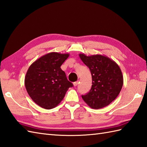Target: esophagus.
<instances>
[{
	"label": "esophagus",
	"mask_w": 147,
	"mask_h": 147,
	"mask_svg": "<svg viewBox=\"0 0 147 147\" xmlns=\"http://www.w3.org/2000/svg\"><path fill=\"white\" fill-rule=\"evenodd\" d=\"M78 83H79V82H78V81H77V82H74V83H73V85H74V86H76L78 85Z\"/></svg>",
	"instance_id": "34e87169"
}]
</instances>
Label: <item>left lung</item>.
I'll use <instances>...</instances> for the list:
<instances>
[{
    "label": "left lung",
    "instance_id": "8db88e82",
    "mask_svg": "<svg viewBox=\"0 0 147 147\" xmlns=\"http://www.w3.org/2000/svg\"><path fill=\"white\" fill-rule=\"evenodd\" d=\"M82 61L91 72L92 85L82 98L89 107L98 109L107 106L117 98L123 85L119 66L107 56L99 54L86 56L80 54Z\"/></svg>",
    "mask_w": 147,
    "mask_h": 147
}]
</instances>
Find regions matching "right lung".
<instances>
[{
    "instance_id": "add662e5",
    "label": "right lung",
    "mask_w": 147,
    "mask_h": 147,
    "mask_svg": "<svg viewBox=\"0 0 147 147\" xmlns=\"http://www.w3.org/2000/svg\"><path fill=\"white\" fill-rule=\"evenodd\" d=\"M69 54L51 52L42 56L29 67L24 78L26 91L40 107L51 109L57 106L73 83L67 80L61 65Z\"/></svg>"
}]
</instances>
